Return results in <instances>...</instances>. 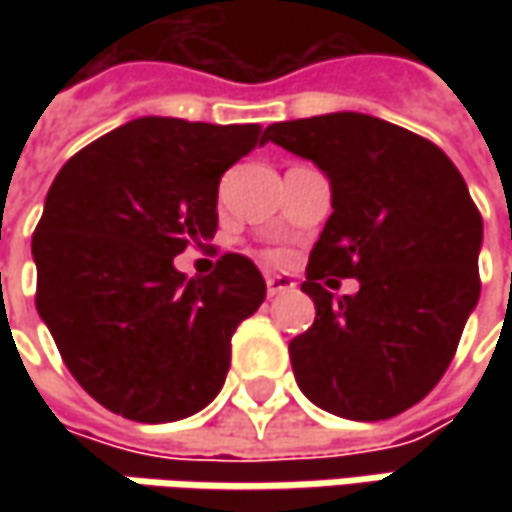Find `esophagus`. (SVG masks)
I'll return each instance as SVG.
<instances>
[{
    "label": "esophagus",
    "mask_w": 512,
    "mask_h": 512,
    "mask_svg": "<svg viewBox=\"0 0 512 512\" xmlns=\"http://www.w3.org/2000/svg\"><path fill=\"white\" fill-rule=\"evenodd\" d=\"M267 296H279V293H287V290H293L296 282L290 279V276H279V273H273V276H267Z\"/></svg>",
    "instance_id": "obj_1"
}]
</instances>
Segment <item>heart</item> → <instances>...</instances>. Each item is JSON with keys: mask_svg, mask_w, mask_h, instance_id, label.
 <instances>
[{"mask_svg": "<svg viewBox=\"0 0 512 512\" xmlns=\"http://www.w3.org/2000/svg\"><path fill=\"white\" fill-rule=\"evenodd\" d=\"M267 259H273V262H279V259H282V253H279V250H267Z\"/></svg>", "mask_w": 512, "mask_h": 512, "instance_id": "heart-1", "label": "heart"}]
</instances>
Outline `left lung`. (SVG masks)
<instances>
[{"label": "left lung", "instance_id": "8db88e82", "mask_svg": "<svg viewBox=\"0 0 512 512\" xmlns=\"http://www.w3.org/2000/svg\"><path fill=\"white\" fill-rule=\"evenodd\" d=\"M267 142L333 187L302 285L316 319L290 342L296 384L333 416L393 419L439 384L479 302L482 213L439 145L376 116L276 122ZM339 278L360 293L336 303Z\"/></svg>", "mask_w": 512, "mask_h": 512}]
</instances>
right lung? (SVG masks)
Listing matches in <instances>:
<instances>
[{
	"instance_id": "obj_1",
	"label": "right lung",
	"mask_w": 512,
	"mask_h": 512,
	"mask_svg": "<svg viewBox=\"0 0 512 512\" xmlns=\"http://www.w3.org/2000/svg\"><path fill=\"white\" fill-rule=\"evenodd\" d=\"M259 125L133 119L70 156L33 230L36 310L73 379L110 413L176 422L216 399L236 327L265 302L242 253L207 276L173 267L219 227V179Z\"/></svg>"
}]
</instances>
